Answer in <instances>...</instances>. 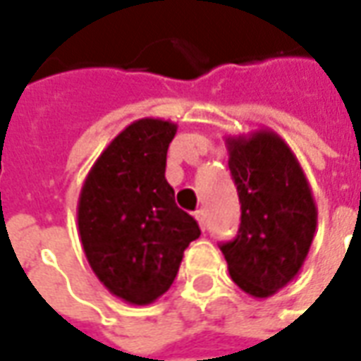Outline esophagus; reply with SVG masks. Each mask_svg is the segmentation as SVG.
Wrapping results in <instances>:
<instances>
[{
    "label": "esophagus",
    "instance_id": "esophagus-1",
    "mask_svg": "<svg viewBox=\"0 0 361 361\" xmlns=\"http://www.w3.org/2000/svg\"><path fill=\"white\" fill-rule=\"evenodd\" d=\"M195 219L197 222H199V226L204 230V226H207V212H204V209H199V211L195 212Z\"/></svg>",
    "mask_w": 361,
    "mask_h": 361
}]
</instances>
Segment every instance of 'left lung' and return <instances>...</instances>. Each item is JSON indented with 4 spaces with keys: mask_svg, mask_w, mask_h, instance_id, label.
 I'll return each mask as SVG.
<instances>
[{
    "mask_svg": "<svg viewBox=\"0 0 361 361\" xmlns=\"http://www.w3.org/2000/svg\"><path fill=\"white\" fill-rule=\"evenodd\" d=\"M226 147L242 222L220 250L245 294L269 298L294 280L310 253L315 199L292 149L271 129L226 137Z\"/></svg>",
    "mask_w": 361,
    "mask_h": 361,
    "instance_id": "1",
    "label": "left lung"
}]
</instances>
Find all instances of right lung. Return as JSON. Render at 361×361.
<instances>
[{
	"instance_id": "right-lung-1",
	"label": "right lung",
	"mask_w": 361,
	"mask_h": 361,
	"mask_svg": "<svg viewBox=\"0 0 361 361\" xmlns=\"http://www.w3.org/2000/svg\"><path fill=\"white\" fill-rule=\"evenodd\" d=\"M176 131L166 119L133 121L96 158L79 195L77 224L90 269L110 294L133 305L168 292L183 251L201 235L164 178Z\"/></svg>"
}]
</instances>
